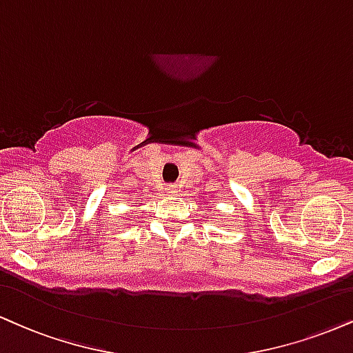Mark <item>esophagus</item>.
<instances>
[{"mask_svg": "<svg viewBox=\"0 0 353 353\" xmlns=\"http://www.w3.org/2000/svg\"><path fill=\"white\" fill-rule=\"evenodd\" d=\"M165 190H168V192L174 194V192H176V185H174V184H169V185H165Z\"/></svg>", "mask_w": 353, "mask_h": 353, "instance_id": "esophagus-1", "label": "esophagus"}]
</instances>
